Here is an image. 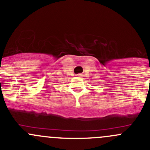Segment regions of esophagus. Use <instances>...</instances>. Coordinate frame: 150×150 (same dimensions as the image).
I'll return each instance as SVG.
<instances>
[{
	"mask_svg": "<svg viewBox=\"0 0 150 150\" xmlns=\"http://www.w3.org/2000/svg\"><path fill=\"white\" fill-rule=\"evenodd\" d=\"M77 76L79 77V78H81L82 77V74H78V75H77Z\"/></svg>",
	"mask_w": 150,
	"mask_h": 150,
	"instance_id": "34e87169",
	"label": "esophagus"
}]
</instances>
